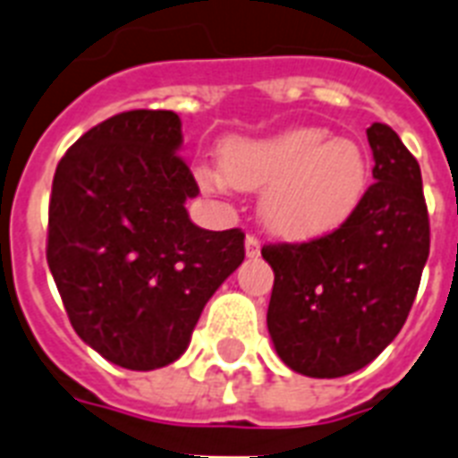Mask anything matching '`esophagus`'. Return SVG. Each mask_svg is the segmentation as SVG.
<instances>
[{"instance_id":"1","label":"esophagus","mask_w":458,"mask_h":458,"mask_svg":"<svg viewBox=\"0 0 458 458\" xmlns=\"http://www.w3.org/2000/svg\"><path fill=\"white\" fill-rule=\"evenodd\" d=\"M244 249H247L249 259H256V256L261 254V242H259V237L256 235H247V240H244Z\"/></svg>"}]
</instances>
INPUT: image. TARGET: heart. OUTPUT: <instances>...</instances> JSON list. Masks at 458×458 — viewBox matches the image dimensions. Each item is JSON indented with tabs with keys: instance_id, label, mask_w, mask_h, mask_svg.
Returning <instances> with one entry per match:
<instances>
[{
	"instance_id": "1",
	"label": "heart",
	"mask_w": 458,
	"mask_h": 458,
	"mask_svg": "<svg viewBox=\"0 0 458 458\" xmlns=\"http://www.w3.org/2000/svg\"><path fill=\"white\" fill-rule=\"evenodd\" d=\"M204 191L228 185L261 192L259 214L284 240H318L341 228L362 202L369 162L355 140L332 139L319 126L267 136H235L223 143L221 171L197 166Z\"/></svg>"
}]
</instances>
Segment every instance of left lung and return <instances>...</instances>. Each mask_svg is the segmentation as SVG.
Here are the masks:
<instances>
[{
    "label": "left lung",
    "mask_w": 458,
    "mask_h": 458,
    "mask_svg": "<svg viewBox=\"0 0 458 458\" xmlns=\"http://www.w3.org/2000/svg\"><path fill=\"white\" fill-rule=\"evenodd\" d=\"M374 183L352 216L303 244H266L275 273L267 332L289 369L338 378L400 334L428 261L421 169L388 124L367 129Z\"/></svg>",
    "instance_id": "left-lung-1"
}]
</instances>
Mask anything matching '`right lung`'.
Returning <instances> with one entry per match:
<instances>
[{
    "mask_svg": "<svg viewBox=\"0 0 458 458\" xmlns=\"http://www.w3.org/2000/svg\"><path fill=\"white\" fill-rule=\"evenodd\" d=\"M171 110L89 129L55 166L47 261L77 336L124 369L178 360L207 301L244 261L240 228H197L199 195Z\"/></svg>",
    "mask_w": 458,
    "mask_h": 458,
    "instance_id": "obj_1",
    "label": "right lung"
}]
</instances>
